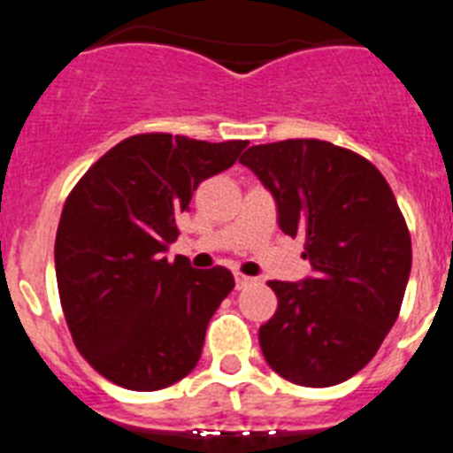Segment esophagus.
Masks as SVG:
<instances>
[{"mask_svg": "<svg viewBox=\"0 0 453 453\" xmlns=\"http://www.w3.org/2000/svg\"><path fill=\"white\" fill-rule=\"evenodd\" d=\"M254 277H247V274H242V273H235V286H238V288H245V286H250V284H254Z\"/></svg>", "mask_w": 453, "mask_h": 453, "instance_id": "obj_1", "label": "esophagus"}]
</instances>
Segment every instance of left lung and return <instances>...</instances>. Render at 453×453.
I'll return each mask as SVG.
<instances>
[{"label": "left lung", "mask_w": 453, "mask_h": 453, "mask_svg": "<svg viewBox=\"0 0 453 453\" xmlns=\"http://www.w3.org/2000/svg\"><path fill=\"white\" fill-rule=\"evenodd\" d=\"M273 192L286 235H303L316 274L268 281L277 311L258 330L273 371L332 388L378 353L399 319L412 242L385 176L366 157L320 139L258 144L241 157Z\"/></svg>", "instance_id": "1"}]
</instances>
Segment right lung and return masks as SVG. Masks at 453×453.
Wrapping results in <instances>:
<instances>
[{"label": "right lung", "instance_id": "obj_1", "mask_svg": "<svg viewBox=\"0 0 453 453\" xmlns=\"http://www.w3.org/2000/svg\"><path fill=\"white\" fill-rule=\"evenodd\" d=\"M250 142L144 133L94 162L61 211L54 268L77 350L114 385L169 388L195 369L208 320L234 291L222 265L167 261L201 180L229 169Z\"/></svg>", "mask_w": 453, "mask_h": 453}]
</instances>
